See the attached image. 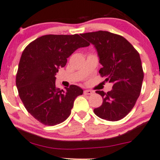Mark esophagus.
I'll return each instance as SVG.
<instances>
[{
    "instance_id": "esophagus-1",
    "label": "esophagus",
    "mask_w": 160,
    "mask_h": 160,
    "mask_svg": "<svg viewBox=\"0 0 160 160\" xmlns=\"http://www.w3.org/2000/svg\"><path fill=\"white\" fill-rule=\"evenodd\" d=\"M92 93H93V92H92V90H84V95H91V94H92Z\"/></svg>"
}]
</instances>
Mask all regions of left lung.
Returning <instances> with one entry per match:
<instances>
[{
	"label": "left lung",
	"mask_w": 160,
	"mask_h": 160,
	"mask_svg": "<svg viewBox=\"0 0 160 160\" xmlns=\"http://www.w3.org/2000/svg\"><path fill=\"white\" fill-rule=\"evenodd\" d=\"M97 51L102 68L99 73L113 83L110 91L97 90L103 98L94 113L108 121L123 119L134 107L140 94L144 73L139 52L121 35L108 31L82 34Z\"/></svg>",
	"instance_id": "left-lung-1"
}]
</instances>
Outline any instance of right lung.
<instances>
[{"mask_svg":"<svg viewBox=\"0 0 160 160\" xmlns=\"http://www.w3.org/2000/svg\"><path fill=\"white\" fill-rule=\"evenodd\" d=\"M90 44L79 35H46L35 39L23 51L16 75L18 94L27 111L45 125H56L71 113L75 99L82 95L78 86L57 88L56 75L68 58Z\"/></svg>","mask_w":160,"mask_h":160,"instance_id":"add662e5","label":"right lung"}]
</instances>
